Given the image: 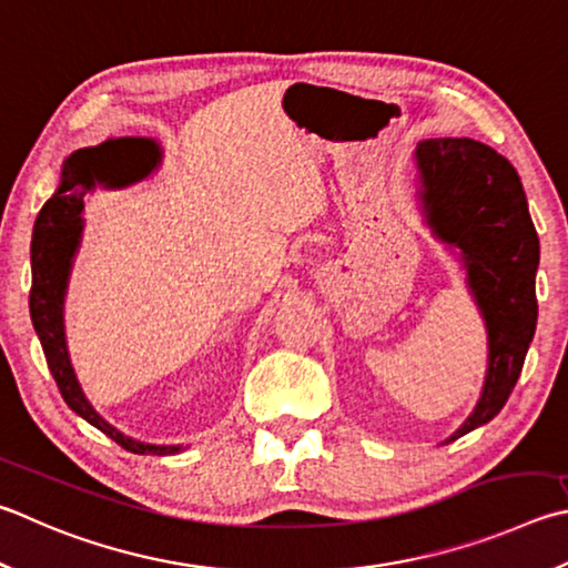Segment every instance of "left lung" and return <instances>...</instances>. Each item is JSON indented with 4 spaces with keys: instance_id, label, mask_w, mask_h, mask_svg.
I'll return each mask as SVG.
<instances>
[{
    "instance_id": "1",
    "label": "left lung",
    "mask_w": 568,
    "mask_h": 568,
    "mask_svg": "<svg viewBox=\"0 0 568 568\" xmlns=\"http://www.w3.org/2000/svg\"><path fill=\"white\" fill-rule=\"evenodd\" d=\"M415 163L422 213L442 243L459 248L489 339L481 397L452 442L497 417L521 375L536 329L539 235L517 169L487 143L427 139Z\"/></svg>"
}]
</instances>
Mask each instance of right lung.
Instances as JSON below:
<instances>
[{
  "label": "right lung",
  "instance_id": "1",
  "mask_svg": "<svg viewBox=\"0 0 568 568\" xmlns=\"http://www.w3.org/2000/svg\"><path fill=\"white\" fill-rule=\"evenodd\" d=\"M161 159L159 143L153 139H111L94 149H79L61 166V183L54 195L41 205L32 233V293H29V313L44 349L51 377L67 405L84 417L89 425L104 432L116 445L133 455H176L181 445H146L126 435L99 415L89 405L79 379L71 367L67 337H64V295L71 273V261L79 248L84 231V195L104 183V189L146 179Z\"/></svg>",
  "mask_w": 568,
  "mask_h": 568
}]
</instances>
